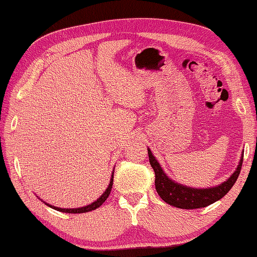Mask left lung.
Masks as SVG:
<instances>
[{
  "label": "left lung",
  "instance_id": "obj_1",
  "mask_svg": "<svg viewBox=\"0 0 257 257\" xmlns=\"http://www.w3.org/2000/svg\"><path fill=\"white\" fill-rule=\"evenodd\" d=\"M149 152V159L150 164H151L153 171H155L156 179H155V185L156 190H157L159 197L163 201L168 203V204L176 206L179 209H198V208H204L212 203H215L218 199L228 194L232 188V185L235 184V182L237 181L239 172L242 169V163L243 157L239 159V163L237 165V169L235 170V172L226 179L225 182H223L222 184L214 188H208V189H196V188H189V186L182 185L179 183H176L172 179H170L166 173L163 171V169L159 165L157 159L153 157L151 150L148 149Z\"/></svg>",
  "mask_w": 257,
  "mask_h": 257
}]
</instances>
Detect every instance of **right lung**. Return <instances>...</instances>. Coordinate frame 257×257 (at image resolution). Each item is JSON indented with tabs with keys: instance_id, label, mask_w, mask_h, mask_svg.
Wrapping results in <instances>:
<instances>
[{
	"instance_id": "1",
	"label": "right lung",
	"mask_w": 257,
	"mask_h": 257,
	"mask_svg": "<svg viewBox=\"0 0 257 257\" xmlns=\"http://www.w3.org/2000/svg\"><path fill=\"white\" fill-rule=\"evenodd\" d=\"M112 185H113V173H112V178H111V181H109V184H108V186H107V189L105 190L104 194H102L101 196H100V197H99L98 199H96L95 202L91 203V204H89V205L81 206V208H76V209H61V208H56V206H52V205H49V204H47V205H49V206H51V208H53V209L58 210V211H61V212H67V214H82V212H88V211H92V210H94V209H96V208H99V206L101 205L102 203H104V202L106 201V199L108 198L109 194H111Z\"/></svg>"
}]
</instances>
